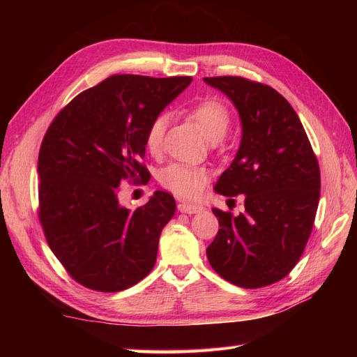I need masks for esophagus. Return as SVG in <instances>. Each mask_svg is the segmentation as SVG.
Wrapping results in <instances>:
<instances>
[{
    "mask_svg": "<svg viewBox=\"0 0 357 357\" xmlns=\"http://www.w3.org/2000/svg\"><path fill=\"white\" fill-rule=\"evenodd\" d=\"M177 208H178V211L188 213V214H197V213L202 211L201 205H198V204H190V202H178Z\"/></svg>",
    "mask_w": 357,
    "mask_h": 357,
    "instance_id": "esophagus-1",
    "label": "esophagus"
}]
</instances>
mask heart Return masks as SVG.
<instances>
[{
    "label": "heart",
    "mask_w": 357,
    "mask_h": 357,
    "mask_svg": "<svg viewBox=\"0 0 357 357\" xmlns=\"http://www.w3.org/2000/svg\"><path fill=\"white\" fill-rule=\"evenodd\" d=\"M189 113L195 119L210 142L219 143L220 138L228 132V128L231 125V113L226 104L219 98H204L193 104L189 109ZM168 122L169 117L167 113H159L150 122L146 132V147L150 153L158 155L162 150ZM208 180L210 172L207 168L178 164V162L165 167L159 174L160 185L181 198L199 197L205 186H207Z\"/></svg>",
    "instance_id": "b5f03b06"
}]
</instances>
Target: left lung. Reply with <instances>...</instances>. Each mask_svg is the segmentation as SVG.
Instances as JSON below:
<instances>
[{"instance_id":"left-lung-1","label":"left lung","mask_w":357,"mask_h":357,"mask_svg":"<svg viewBox=\"0 0 357 357\" xmlns=\"http://www.w3.org/2000/svg\"><path fill=\"white\" fill-rule=\"evenodd\" d=\"M240 113L243 137L214 190L245 195L244 213L213 208L220 229L207 247L211 268L244 289L284 278L311 235L320 199L317 158L296 112L271 86L236 75L204 77Z\"/></svg>"}]
</instances>
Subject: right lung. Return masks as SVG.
Wrapping results in <instances>:
<instances>
[{
  "label": "right lung",
  "instance_id": "right-lung-1",
  "mask_svg": "<svg viewBox=\"0 0 357 357\" xmlns=\"http://www.w3.org/2000/svg\"><path fill=\"white\" fill-rule=\"evenodd\" d=\"M192 77L116 74L73 98L53 119L38 153V219L50 250L82 286L121 291L152 271L176 201L156 190L131 211L125 180L144 183L150 122Z\"/></svg>",
  "mask_w": 357,
  "mask_h": 357
}]
</instances>
